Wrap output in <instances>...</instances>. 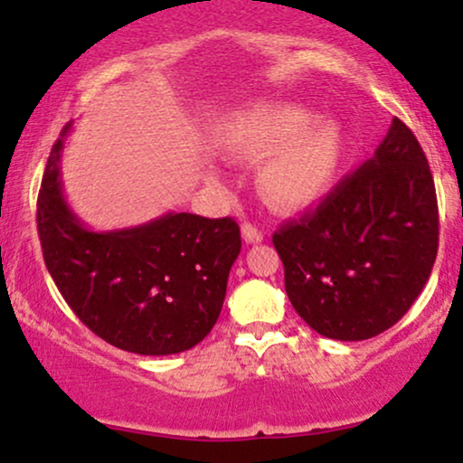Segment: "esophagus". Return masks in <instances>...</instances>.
<instances>
[{
	"label": "esophagus",
	"mask_w": 463,
	"mask_h": 463,
	"mask_svg": "<svg viewBox=\"0 0 463 463\" xmlns=\"http://www.w3.org/2000/svg\"><path fill=\"white\" fill-rule=\"evenodd\" d=\"M242 238H245V242H249V245H256V242H262L264 233L256 225H251V222H245L242 225Z\"/></svg>",
	"instance_id": "34e87169"
}]
</instances>
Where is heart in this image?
Wrapping results in <instances>:
<instances>
[{
    "instance_id": "b5f03b06",
    "label": "heart",
    "mask_w": 463,
    "mask_h": 463,
    "mask_svg": "<svg viewBox=\"0 0 463 463\" xmlns=\"http://www.w3.org/2000/svg\"><path fill=\"white\" fill-rule=\"evenodd\" d=\"M344 133L295 102L241 113L227 124L221 150L238 164L260 165L258 192L279 212H299L324 199L344 159Z\"/></svg>"
}]
</instances>
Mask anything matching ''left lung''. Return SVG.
<instances>
[{"instance_id": "left-lung-1", "label": "left lung", "mask_w": 463, "mask_h": 463, "mask_svg": "<svg viewBox=\"0 0 463 463\" xmlns=\"http://www.w3.org/2000/svg\"><path fill=\"white\" fill-rule=\"evenodd\" d=\"M438 242L427 155L398 118L372 159L273 233L293 308L339 341L372 339L402 319L427 284Z\"/></svg>"}]
</instances>
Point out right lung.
<instances>
[{"instance_id": "1", "label": "right lung", "mask_w": 463, "mask_h": 463, "mask_svg": "<svg viewBox=\"0 0 463 463\" xmlns=\"http://www.w3.org/2000/svg\"><path fill=\"white\" fill-rule=\"evenodd\" d=\"M67 133L70 124L52 148L36 201V230L56 288L93 335L119 350H190L221 315L241 227L230 216L170 212L128 230H87L61 188Z\"/></svg>"}]
</instances>
